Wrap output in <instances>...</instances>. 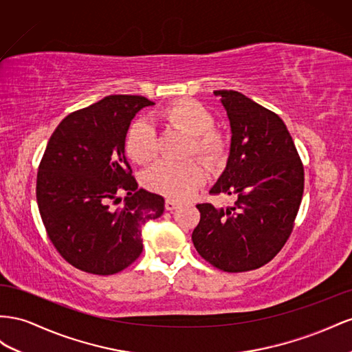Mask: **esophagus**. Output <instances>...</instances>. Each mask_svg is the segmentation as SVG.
Masks as SVG:
<instances>
[{"mask_svg": "<svg viewBox=\"0 0 352 352\" xmlns=\"http://www.w3.org/2000/svg\"><path fill=\"white\" fill-rule=\"evenodd\" d=\"M178 206H179V204L175 202V200H173V199H166V200H165V209H166V210H174V209H177Z\"/></svg>", "mask_w": 352, "mask_h": 352, "instance_id": "1", "label": "esophagus"}]
</instances>
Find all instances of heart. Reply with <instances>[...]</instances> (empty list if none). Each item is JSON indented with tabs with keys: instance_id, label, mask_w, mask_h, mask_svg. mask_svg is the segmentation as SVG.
Returning <instances> with one entry per match:
<instances>
[{
	"instance_id": "b5f03b06",
	"label": "heart",
	"mask_w": 352,
	"mask_h": 352,
	"mask_svg": "<svg viewBox=\"0 0 352 352\" xmlns=\"http://www.w3.org/2000/svg\"><path fill=\"white\" fill-rule=\"evenodd\" d=\"M170 128L188 135L186 156H199L214 168L224 162L230 150V140L224 131L214 126L215 118L210 110L195 98H178L157 113ZM125 152L133 162L146 165L157 155V138L153 125L144 119L135 120L125 135ZM205 169L196 159L184 162L160 160L144 174V186L155 193L169 199L183 200L202 186Z\"/></svg>"
}]
</instances>
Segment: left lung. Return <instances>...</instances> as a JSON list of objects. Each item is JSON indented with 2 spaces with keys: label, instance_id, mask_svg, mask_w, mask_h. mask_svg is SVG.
I'll list each match as a JSON object with an SVG mask.
<instances>
[{
  "label": "left lung",
  "instance_id": "left-lung-1",
  "mask_svg": "<svg viewBox=\"0 0 352 352\" xmlns=\"http://www.w3.org/2000/svg\"><path fill=\"white\" fill-rule=\"evenodd\" d=\"M221 96L232 126L227 168L210 195L233 206L199 204L192 240L199 255L226 273L265 265L292 233L304 193V165L282 119L233 89Z\"/></svg>",
  "mask_w": 352,
  "mask_h": 352
}]
</instances>
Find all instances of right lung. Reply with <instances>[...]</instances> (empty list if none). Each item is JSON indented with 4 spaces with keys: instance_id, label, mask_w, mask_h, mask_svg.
<instances>
[{
    "instance_id": "1",
    "label": "right lung",
    "mask_w": 352,
    "mask_h": 352,
    "mask_svg": "<svg viewBox=\"0 0 352 352\" xmlns=\"http://www.w3.org/2000/svg\"><path fill=\"white\" fill-rule=\"evenodd\" d=\"M143 96H109L58 124L36 175V202L48 239L70 265L110 276L143 252L142 228L164 214L162 196L138 188L125 135ZM125 192L124 207L113 210Z\"/></svg>"
}]
</instances>
